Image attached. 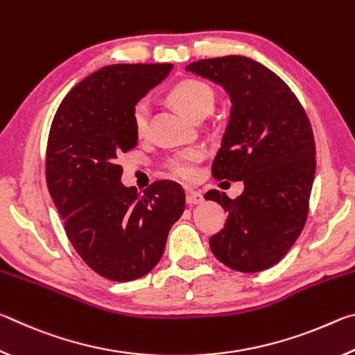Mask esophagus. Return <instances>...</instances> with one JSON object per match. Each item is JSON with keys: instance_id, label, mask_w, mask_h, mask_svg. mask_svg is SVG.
I'll use <instances>...</instances> for the list:
<instances>
[{"instance_id": "34e87169", "label": "esophagus", "mask_w": 355, "mask_h": 355, "mask_svg": "<svg viewBox=\"0 0 355 355\" xmlns=\"http://www.w3.org/2000/svg\"><path fill=\"white\" fill-rule=\"evenodd\" d=\"M202 202H203V196H202L200 191H196V189H191V188L186 189V203H188L189 207L200 205Z\"/></svg>"}]
</instances>
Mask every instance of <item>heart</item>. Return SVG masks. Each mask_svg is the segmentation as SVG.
Masks as SVG:
<instances>
[{
  "instance_id": "obj_1",
  "label": "heart",
  "mask_w": 355,
  "mask_h": 355,
  "mask_svg": "<svg viewBox=\"0 0 355 355\" xmlns=\"http://www.w3.org/2000/svg\"><path fill=\"white\" fill-rule=\"evenodd\" d=\"M171 98L188 114L189 117L196 119L200 114H209L214 106V94L205 83L196 80H186L177 84L172 89ZM150 112L152 106L147 98H142L136 103L133 110V125L137 136H144L147 133ZM200 148H189L178 153L167 161L166 169L172 177L191 180L196 175V164L202 158Z\"/></svg>"
}]
</instances>
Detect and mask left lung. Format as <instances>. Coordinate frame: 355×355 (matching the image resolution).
Segmentation results:
<instances>
[{"label":"left lung","mask_w":355,"mask_h":355,"mask_svg":"<svg viewBox=\"0 0 355 355\" xmlns=\"http://www.w3.org/2000/svg\"><path fill=\"white\" fill-rule=\"evenodd\" d=\"M186 71L219 84L230 97L213 175L244 183L236 199L216 189L205 194L228 213L209 248L230 269L264 271L286 255L307 220L316 171L309 117L291 89L250 58L202 59Z\"/></svg>","instance_id":"obj_1"}]
</instances>
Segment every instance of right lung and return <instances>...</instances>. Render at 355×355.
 <instances>
[{
	"instance_id": "obj_1",
	"label": "right lung",
	"mask_w": 355,
	"mask_h": 355,
	"mask_svg": "<svg viewBox=\"0 0 355 355\" xmlns=\"http://www.w3.org/2000/svg\"><path fill=\"white\" fill-rule=\"evenodd\" d=\"M172 64H114L71 89L53 119L46 184L65 233L101 277L130 282L163 257L171 227L184 211V191L159 180L137 194L122 184L117 156L137 146L133 110Z\"/></svg>"
}]
</instances>
